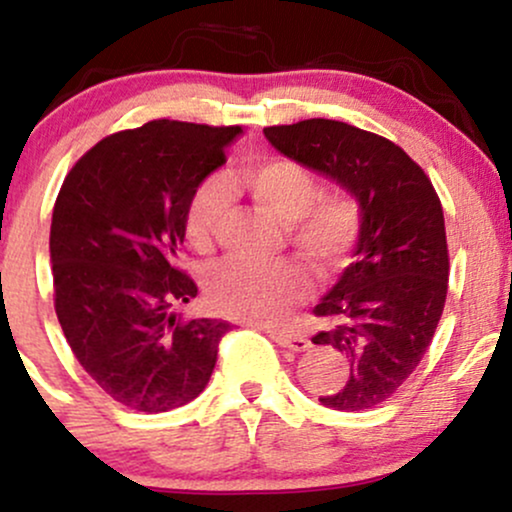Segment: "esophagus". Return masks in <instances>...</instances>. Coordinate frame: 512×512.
<instances>
[{"mask_svg":"<svg viewBox=\"0 0 512 512\" xmlns=\"http://www.w3.org/2000/svg\"><path fill=\"white\" fill-rule=\"evenodd\" d=\"M269 334V337L274 339L276 344L284 346V349H293V351H305L310 346V339L305 337L301 332H293V330H272V327H267L264 330Z\"/></svg>","mask_w":512,"mask_h":512,"instance_id":"1","label":"esophagus"}]
</instances>
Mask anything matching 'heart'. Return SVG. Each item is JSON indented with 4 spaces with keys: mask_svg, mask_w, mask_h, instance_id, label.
<instances>
[{
    "mask_svg": "<svg viewBox=\"0 0 512 512\" xmlns=\"http://www.w3.org/2000/svg\"><path fill=\"white\" fill-rule=\"evenodd\" d=\"M236 187L262 211L286 223V240L317 274L330 276L354 260L363 238V209L354 195H320V180L305 163L267 156L243 163ZM228 197L207 180L187 199L182 228L197 252L214 248ZM310 293V276L298 262L255 264L228 260L204 276V296L216 313L243 322H276Z\"/></svg>",
    "mask_w": 512,
    "mask_h": 512,
    "instance_id": "heart-1",
    "label": "heart"
}]
</instances>
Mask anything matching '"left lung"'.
<instances>
[{
	"mask_svg": "<svg viewBox=\"0 0 512 512\" xmlns=\"http://www.w3.org/2000/svg\"><path fill=\"white\" fill-rule=\"evenodd\" d=\"M276 151L330 175L358 199L363 238L356 262L315 305L327 320L313 344L349 363L342 390L320 397L339 411L378 407L414 373L448 296L443 207L424 168L380 134L337 120L264 127Z\"/></svg>",
	"mask_w": 512,
	"mask_h": 512,
	"instance_id": "1",
	"label": "left lung"
}]
</instances>
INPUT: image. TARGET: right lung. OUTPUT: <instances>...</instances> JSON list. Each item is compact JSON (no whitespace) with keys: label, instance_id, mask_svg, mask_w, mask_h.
Wrapping results in <instances>:
<instances>
[{"label":"right lung","instance_id":"right-lung-1","mask_svg":"<svg viewBox=\"0 0 512 512\" xmlns=\"http://www.w3.org/2000/svg\"><path fill=\"white\" fill-rule=\"evenodd\" d=\"M243 127L151 120L88 149L64 178L50 226L55 313L81 368L122 407L192 402L231 322L185 320L197 284L178 264L187 199Z\"/></svg>","mask_w":512,"mask_h":512}]
</instances>
